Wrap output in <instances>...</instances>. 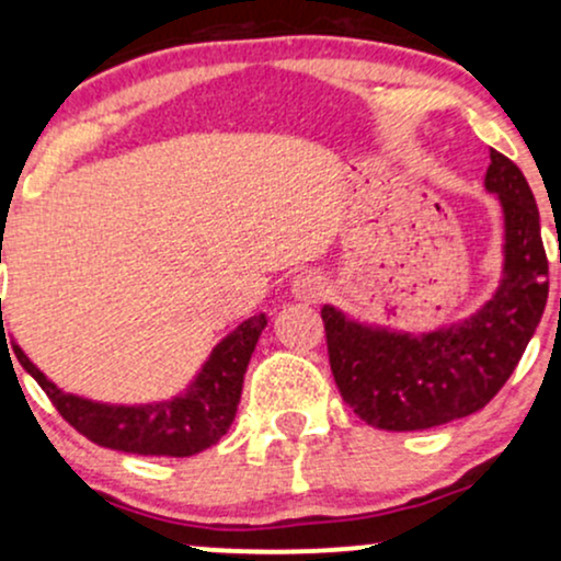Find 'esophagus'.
Here are the masks:
<instances>
[{
	"label": "esophagus",
	"instance_id": "1",
	"mask_svg": "<svg viewBox=\"0 0 561 561\" xmlns=\"http://www.w3.org/2000/svg\"><path fill=\"white\" fill-rule=\"evenodd\" d=\"M327 289H330V285H327L324 276H319L317 272H302L293 279V295L306 302L321 300L327 295Z\"/></svg>",
	"mask_w": 561,
	"mask_h": 561
}]
</instances>
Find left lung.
Returning <instances> with one entry per match:
<instances>
[{
    "label": "left lung",
    "instance_id": "1",
    "mask_svg": "<svg viewBox=\"0 0 561 561\" xmlns=\"http://www.w3.org/2000/svg\"><path fill=\"white\" fill-rule=\"evenodd\" d=\"M485 186L504 208V279L478 313L414 337L371 330L337 308H321L340 396L371 427L409 433L480 411L517 369L543 317L549 259L536 197L523 171L495 150Z\"/></svg>",
    "mask_w": 561,
    "mask_h": 561
}]
</instances>
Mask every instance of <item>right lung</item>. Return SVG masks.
<instances>
[{
	"mask_svg": "<svg viewBox=\"0 0 561 561\" xmlns=\"http://www.w3.org/2000/svg\"><path fill=\"white\" fill-rule=\"evenodd\" d=\"M263 327H266L263 313L242 321L229 337L214 347L190 390L171 401L147 405H111L70 396L49 382L21 347L12 345V351L23 369L36 379L38 388L47 392L62 420L96 446L139 456H195L216 446L234 422L244 371Z\"/></svg>",
	"mask_w": 561,
	"mask_h": 561,
	"instance_id": "add662e5",
	"label": "right lung"
}]
</instances>
